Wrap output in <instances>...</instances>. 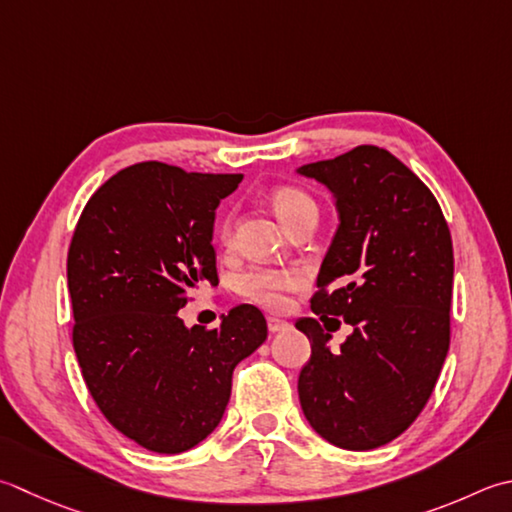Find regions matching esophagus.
Instances as JSON below:
<instances>
[{
    "instance_id": "obj_1",
    "label": "esophagus",
    "mask_w": 512,
    "mask_h": 512,
    "mask_svg": "<svg viewBox=\"0 0 512 512\" xmlns=\"http://www.w3.org/2000/svg\"><path fill=\"white\" fill-rule=\"evenodd\" d=\"M266 322H268V330H270V333H282V330H286L288 328V322H284V319H279V317H268L266 319Z\"/></svg>"
}]
</instances>
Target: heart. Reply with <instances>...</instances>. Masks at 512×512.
Masks as SVG:
<instances>
[{"mask_svg":"<svg viewBox=\"0 0 512 512\" xmlns=\"http://www.w3.org/2000/svg\"><path fill=\"white\" fill-rule=\"evenodd\" d=\"M270 202H273L275 213L288 228L304 215L317 213L313 197L304 193L302 188H295V186H277L273 190V195H270ZM230 233H233V215H228L224 219L222 228H219V237H222V242H228ZM302 284H304V275L299 273V270L253 266L235 275L233 290L239 297L248 299V302L277 310L286 304V295L290 290H297Z\"/></svg>","mask_w":512,"mask_h":512,"instance_id":"b5f03b06","label":"heart"}]
</instances>
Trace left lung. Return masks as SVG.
<instances>
[{
	"label": "left lung",
	"instance_id": "obj_1",
	"mask_svg": "<svg viewBox=\"0 0 512 512\" xmlns=\"http://www.w3.org/2000/svg\"><path fill=\"white\" fill-rule=\"evenodd\" d=\"M335 195L339 228L295 324L310 339L299 402L326 442L370 450L393 442L433 395L450 346L453 239L435 195L379 146L299 168ZM354 326L335 356L319 321Z\"/></svg>",
	"mask_w": 512,
	"mask_h": 512
}]
</instances>
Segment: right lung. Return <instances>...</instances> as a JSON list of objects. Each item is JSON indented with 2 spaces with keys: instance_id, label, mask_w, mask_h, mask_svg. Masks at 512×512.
<instances>
[{
  "instance_id": "right-lung-1",
  "label": "right lung",
  "mask_w": 512,
  "mask_h": 512,
  "mask_svg": "<svg viewBox=\"0 0 512 512\" xmlns=\"http://www.w3.org/2000/svg\"><path fill=\"white\" fill-rule=\"evenodd\" d=\"M242 177L133 164L95 190L70 239L73 348L88 393L153 453H184L213 433L235 366L268 337L250 304L217 328H186L177 315L199 284L219 282L215 208Z\"/></svg>"
}]
</instances>
